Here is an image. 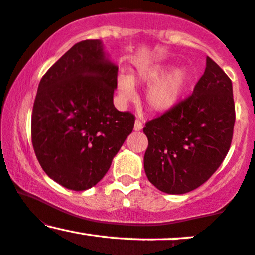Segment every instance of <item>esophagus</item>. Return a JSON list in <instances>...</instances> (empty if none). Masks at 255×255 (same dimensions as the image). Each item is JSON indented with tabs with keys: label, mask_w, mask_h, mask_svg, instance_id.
Segmentation results:
<instances>
[{
	"label": "esophagus",
	"mask_w": 255,
	"mask_h": 255,
	"mask_svg": "<svg viewBox=\"0 0 255 255\" xmlns=\"http://www.w3.org/2000/svg\"><path fill=\"white\" fill-rule=\"evenodd\" d=\"M142 127H144V126H142V122L140 121L139 119H136L135 120V124H134V130H136V131L141 130Z\"/></svg>",
	"instance_id": "esophagus-1"
}]
</instances>
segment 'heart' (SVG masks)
<instances>
[{"mask_svg": "<svg viewBox=\"0 0 255 255\" xmlns=\"http://www.w3.org/2000/svg\"><path fill=\"white\" fill-rule=\"evenodd\" d=\"M170 68L154 66L140 71L137 80L148 85L154 84L146 93V103L153 111H165L180 101L188 84V73L184 68L175 69L168 74ZM134 79L122 78L118 83V92L122 101H129L135 96Z\"/></svg>", "mask_w": 255, "mask_h": 255, "instance_id": "b5f03b06", "label": "heart"}]
</instances>
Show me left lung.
Masks as SVG:
<instances>
[{"label":"left lung","instance_id":"left-lung-1","mask_svg":"<svg viewBox=\"0 0 255 255\" xmlns=\"http://www.w3.org/2000/svg\"><path fill=\"white\" fill-rule=\"evenodd\" d=\"M235 124L233 85L210 57L193 93L146 122L144 168L168 194H184L206 182L229 152Z\"/></svg>","mask_w":255,"mask_h":255}]
</instances>
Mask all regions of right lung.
I'll return each mask as SVG.
<instances>
[{"mask_svg":"<svg viewBox=\"0 0 255 255\" xmlns=\"http://www.w3.org/2000/svg\"><path fill=\"white\" fill-rule=\"evenodd\" d=\"M118 66L99 39L73 45L43 75L32 110L34 153L49 177L72 191L96 186L109 170L135 116L114 107Z\"/></svg>","mask_w":255,"mask_h":255,"instance_id":"1","label":"right lung"}]
</instances>
